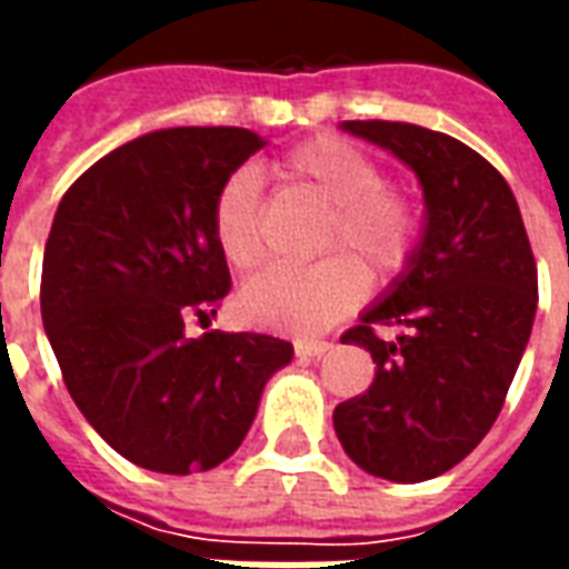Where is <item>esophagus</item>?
Masks as SVG:
<instances>
[{
    "mask_svg": "<svg viewBox=\"0 0 569 569\" xmlns=\"http://www.w3.org/2000/svg\"><path fill=\"white\" fill-rule=\"evenodd\" d=\"M329 341H296V357L298 359H320L329 350Z\"/></svg>",
    "mask_w": 569,
    "mask_h": 569,
    "instance_id": "esophagus-1",
    "label": "esophagus"
}]
</instances>
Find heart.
I'll use <instances>...</instances> for the list:
<instances>
[{
	"label": "heart",
	"instance_id": "1",
	"mask_svg": "<svg viewBox=\"0 0 569 569\" xmlns=\"http://www.w3.org/2000/svg\"><path fill=\"white\" fill-rule=\"evenodd\" d=\"M273 173L329 207L317 234V252L326 259L308 268H264L240 289L237 310L259 329L313 335L357 305L359 268L378 283L406 271L420 240V212L406 191L383 186L375 158L341 137L308 140L273 163ZM212 237L234 271H249L261 259V203L249 173H234L219 188Z\"/></svg>",
	"mask_w": 569,
	"mask_h": 569
}]
</instances>
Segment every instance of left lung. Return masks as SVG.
Instances as JSON below:
<instances>
[{
    "label": "left lung",
    "instance_id": "left-lung-1",
    "mask_svg": "<svg viewBox=\"0 0 569 569\" xmlns=\"http://www.w3.org/2000/svg\"><path fill=\"white\" fill-rule=\"evenodd\" d=\"M418 176L415 259L359 313L341 345L375 359L366 393L335 408L347 457L415 485L488 436L537 317V261L512 188L478 151L406 121H341Z\"/></svg>",
    "mask_w": 569,
    "mask_h": 569
}]
</instances>
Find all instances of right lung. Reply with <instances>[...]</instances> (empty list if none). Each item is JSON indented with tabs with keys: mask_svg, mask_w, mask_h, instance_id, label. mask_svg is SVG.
<instances>
[{
	"mask_svg": "<svg viewBox=\"0 0 569 569\" xmlns=\"http://www.w3.org/2000/svg\"><path fill=\"white\" fill-rule=\"evenodd\" d=\"M268 140L167 128L118 146L69 188L42 261V322L69 396L130 463L191 476L247 439L292 345L256 332L186 338L231 286L212 203ZM216 313V310H212Z\"/></svg>",
	"mask_w": 569,
	"mask_h": 569,
	"instance_id": "add662e5",
	"label": "right lung"
}]
</instances>
